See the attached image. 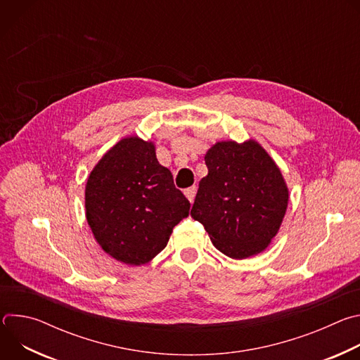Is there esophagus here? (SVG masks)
Listing matches in <instances>:
<instances>
[{"label": "esophagus", "mask_w": 360, "mask_h": 360, "mask_svg": "<svg viewBox=\"0 0 360 360\" xmlns=\"http://www.w3.org/2000/svg\"><path fill=\"white\" fill-rule=\"evenodd\" d=\"M184 193H185V196L188 198V200L192 203L193 199H195V195H196V188H195V186H191V188L185 189Z\"/></svg>", "instance_id": "1"}]
</instances>
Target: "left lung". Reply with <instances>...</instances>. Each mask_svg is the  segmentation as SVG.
I'll return each mask as SVG.
<instances>
[{
  "label": "left lung",
  "mask_w": 360,
  "mask_h": 360,
  "mask_svg": "<svg viewBox=\"0 0 360 360\" xmlns=\"http://www.w3.org/2000/svg\"><path fill=\"white\" fill-rule=\"evenodd\" d=\"M208 175L199 182L191 217L214 246L233 259L264 252L279 232L289 189L266 149L255 139L218 141L205 153Z\"/></svg>",
  "instance_id": "obj_1"
}]
</instances>
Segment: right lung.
Masks as SVG:
<instances>
[{
    "label": "right lung",
    "instance_id": "1",
    "mask_svg": "<svg viewBox=\"0 0 360 360\" xmlns=\"http://www.w3.org/2000/svg\"><path fill=\"white\" fill-rule=\"evenodd\" d=\"M191 203L157 160L155 143L125 136L92 168L85 217L95 240L121 264L141 266L167 246Z\"/></svg>",
    "mask_w": 360,
    "mask_h": 360
}]
</instances>
